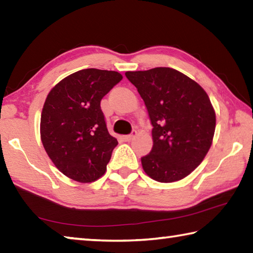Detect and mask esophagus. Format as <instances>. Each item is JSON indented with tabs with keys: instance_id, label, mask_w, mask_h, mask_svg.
Wrapping results in <instances>:
<instances>
[{
	"instance_id": "obj_1",
	"label": "esophagus",
	"mask_w": 253,
	"mask_h": 253,
	"mask_svg": "<svg viewBox=\"0 0 253 253\" xmlns=\"http://www.w3.org/2000/svg\"><path fill=\"white\" fill-rule=\"evenodd\" d=\"M136 135H137V131L134 129V130H131V132H130L129 135H125V136L123 137V138L125 139L126 142H129V140H131L132 138H134V137H135Z\"/></svg>"
}]
</instances>
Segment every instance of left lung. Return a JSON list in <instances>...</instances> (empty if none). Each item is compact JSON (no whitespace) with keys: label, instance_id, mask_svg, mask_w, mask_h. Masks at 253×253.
I'll return each mask as SVG.
<instances>
[{"label":"left lung","instance_id":"left-lung-1","mask_svg":"<svg viewBox=\"0 0 253 253\" xmlns=\"http://www.w3.org/2000/svg\"><path fill=\"white\" fill-rule=\"evenodd\" d=\"M153 126V148L142 157L149 177L170 183L198 168L211 147L215 113L200 84L172 68L127 71Z\"/></svg>","mask_w":253,"mask_h":253}]
</instances>
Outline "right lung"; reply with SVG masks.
<instances>
[{
	"mask_svg": "<svg viewBox=\"0 0 253 253\" xmlns=\"http://www.w3.org/2000/svg\"><path fill=\"white\" fill-rule=\"evenodd\" d=\"M123 76L84 69L68 76L49 92L41 114V140L57 169L80 183L105 174L117 139L107 129L100 101Z\"/></svg>",
	"mask_w": 253,
	"mask_h": 253,
	"instance_id": "obj_1",
	"label": "right lung"
}]
</instances>
